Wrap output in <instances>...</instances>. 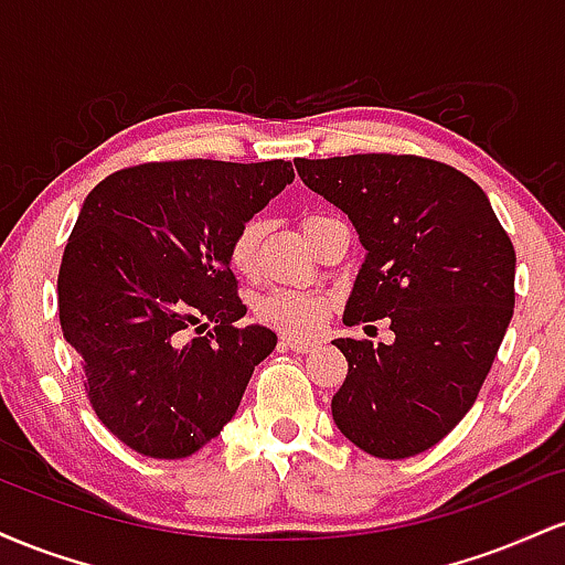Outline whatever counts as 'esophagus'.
<instances>
[{"label":"esophagus","mask_w":565,"mask_h":565,"mask_svg":"<svg viewBox=\"0 0 565 565\" xmlns=\"http://www.w3.org/2000/svg\"><path fill=\"white\" fill-rule=\"evenodd\" d=\"M281 345L289 348V350H297V353H310V350L316 348V342L313 340H302V337H284Z\"/></svg>","instance_id":"obj_1"}]
</instances>
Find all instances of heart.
<instances>
[{"instance_id":"1","label":"heart","mask_w":565,"mask_h":565,"mask_svg":"<svg viewBox=\"0 0 565 565\" xmlns=\"http://www.w3.org/2000/svg\"><path fill=\"white\" fill-rule=\"evenodd\" d=\"M323 215H308L302 220V231L308 233L310 225ZM265 223L260 217H249L233 231L228 242V263L236 274H252L260 246ZM329 300L321 291L305 289H270L255 300V316L268 327L278 329L284 334H310L321 327V321L329 313Z\"/></svg>"}]
</instances>
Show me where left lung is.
<instances>
[{
  "instance_id": "8db88e82",
  "label": "left lung",
  "mask_w": 565,
  "mask_h": 565,
  "mask_svg": "<svg viewBox=\"0 0 565 565\" xmlns=\"http://www.w3.org/2000/svg\"><path fill=\"white\" fill-rule=\"evenodd\" d=\"M295 167L366 249L342 321L387 319L395 334L334 340L348 359L334 423L372 457H414L476 404L515 308V249L481 185L449 164L353 153Z\"/></svg>"
}]
</instances>
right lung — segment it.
Listing matches in <instances>:
<instances>
[{
  "mask_svg": "<svg viewBox=\"0 0 565 565\" xmlns=\"http://www.w3.org/2000/svg\"><path fill=\"white\" fill-rule=\"evenodd\" d=\"M291 180L284 159L148 161L84 199L57 274L61 329L97 419L132 451L204 449L276 348L270 329L236 327L228 242Z\"/></svg>",
  "mask_w": 565,
  "mask_h": 565,
  "instance_id": "1",
  "label": "right lung"
}]
</instances>
